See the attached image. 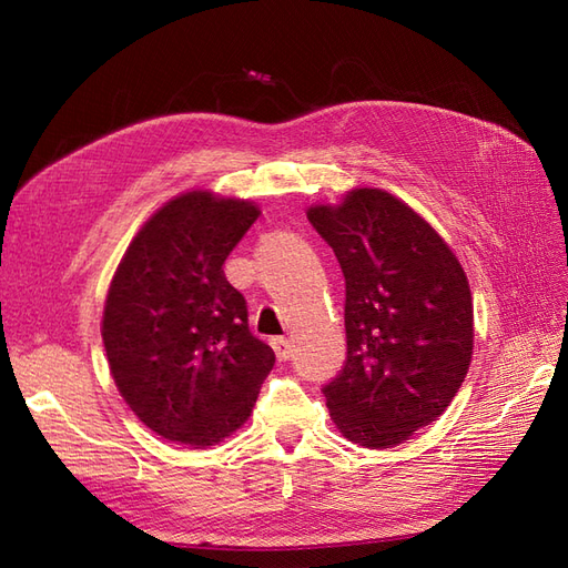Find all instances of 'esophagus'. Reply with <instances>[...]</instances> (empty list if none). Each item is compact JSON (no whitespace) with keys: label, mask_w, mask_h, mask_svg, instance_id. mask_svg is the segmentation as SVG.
<instances>
[{"label":"esophagus","mask_w":568,"mask_h":568,"mask_svg":"<svg viewBox=\"0 0 568 568\" xmlns=\"http://www.w3.org/2000/svg\"><path fill=\"white\" fill-rule=\"evenodd\" d=\"M272 351H274V355H277V359H288V355H291V343L284 338V336H274L272 341Z\"/></svg>","instance_id":"esophagus-1"}]
</instances>
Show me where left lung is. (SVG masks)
<instances>
[{"label":"left lung","instance_id":"obj_1","mask_svg":"<svg viewBox=\"0 0 568 568\" xmlns=\"http://www.w3.org/2000/svg\"><path fill=\"white\" fill-rule=\"evenodd\" d=\"M346 277V365L322 390L338 432L393 448L436 422L474 353V303L457 255L384 189L307 209Z\"/></svg>","mask_w":568,"mask_h":568}]
</instances>
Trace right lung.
<instances>
[{"label":"right lung","mask_w":568,"mask_h":568,"mask_svg":"<svg viewBox=\"0 0 568 568\" xmlns=\"http://www.w3.org/2000/svg\"><path fill=\"white\" fill-rule=\"evenodd\" d=\"M257 215L253 201L205 189L170 199L109 286L101 338L113 382L151 432L189 448L234 434L274 365L222 270Z\"/></svg>","instance_id":"obj_1"}]
</instances>
